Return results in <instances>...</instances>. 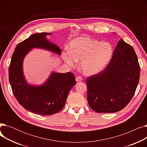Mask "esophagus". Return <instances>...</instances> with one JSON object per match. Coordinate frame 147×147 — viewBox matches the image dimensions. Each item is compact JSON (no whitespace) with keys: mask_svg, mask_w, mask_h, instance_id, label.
<instances>
[{"mask_svg":"<svg viewBox=\"0 0 147 147\" xmlns=\"http://www.w3.org/2000/svg\"><path fill=\"white\" fill-rule=\"evenodd\" d=\"M82 80H83V79H82V77H80V76L77 77V78H76V82H80V81H82Z\"/></svg>","mask_w":147,"mask_h":147,"instance_id":"34e87169","label":"esophagus"}]
</instances>
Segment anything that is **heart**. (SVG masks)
I'll return each mask as SVG.
<instances>
[{
  "instance_id": "b5f03b06",
  "label": "heart",
  "mask_w": 147,
  "mask_h": 147,
  "mask_svg": "<svg viewBox=\"0 0 147 147\" xmlns=\"http://www.w3.org/2000/svg\"><path fill=\"white\" fill-rule=\"evenodd\" d=\"M69 53L63 54L65 63L71 67L80 61V68L87 76L96 74L106 67L110 61L113 49L110 44L101 43L87 37H80L73 40L69 45Z\"/></svg>"
}]
</instances>
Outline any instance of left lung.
Wrapping results in <instances>:
<instances>
[{"instance_id": "obj_1", "label": "left lung", "mask_w": 147, "mask_h": 147, "mask_svg": "<svg viewBox=\"0 0 147 147\" xmlns=\"http://www.w3.org/2000/svg\"><path fill=\"white\" fill-rule=\"evenodd\" d=\"M140 76V66L133 47L120 39L109 64L86 79L90 107L99 113L121 110L133 98Z\"/></svg>"}]
</instances>
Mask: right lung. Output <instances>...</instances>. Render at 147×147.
Returning a JSON list of instances; mask_svg holds the SVG:
<instances>
[{"label":"right lung","mask_w":147,"mask_h":147,"mask_svg":"<svg viewBox=\"0 0 147 147\" xmlns=\"http://www.w3.org/2000/svg\"><path fill=\"white\" fill-rule=\"evenodd\" d=\"M48 33H36L18 43L12 56L9 67V80L13 94L19 104L25 109L38 114L52 115L64 107L68 92L76 84L71 72L52 73L40 86L28 84L22 71V62L31 49L38 48L61 55L58 46L46 37Z\"/></svg>","instance_id":"1"}]
</instances>
